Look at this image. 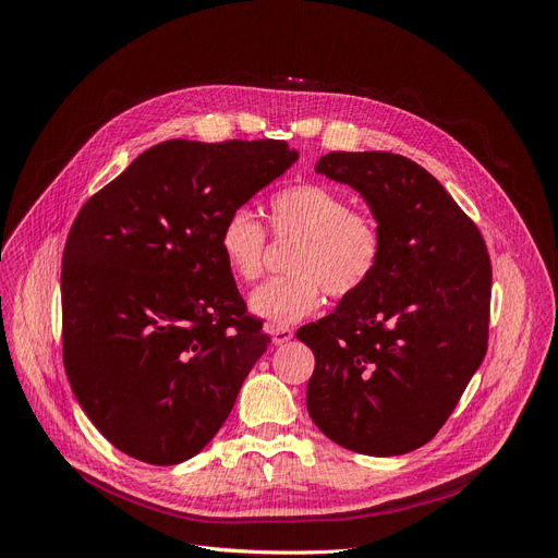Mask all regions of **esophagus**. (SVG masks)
<instances>
[{
	"label": "esophagus",
	"instance_id": "34e87169",
	"mask_svg": "<svg viewBox=\"0 0 558 558\" xmlns=\"http://www.w3.org/2000/svg\"><path fill=\"white\" fill-rule=\"evenodd\" d=\"M271 339H274L276 345H282V343L294 339V330H291V328H271Z\"/></svg>",
	"mask_w": 558,
	"mask_h": 558
}]
</instances>
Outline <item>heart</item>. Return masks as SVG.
<instances>
[{
    "label": "heart",
    "mask_w": 558,
    "mask_h": 558,
    "mask_svg": "<svg viewBox=\"0 0 558 558\" xmlns=\"http://www.w3.org/2000/svg\"><path fill=\"white\" fill-rule=\"evenodd\" d=\"M276 238H299L284 278L257 287L248 307L269 328H287L312 316L332 299H350L373 280L383 257V230L373 215L353 210L335 187L294 183L278 190L267 205ZM219 251L228 269L244 282L262 274L264 228L246 210L234 208L219 228Z\"/></svg>",
    "instance_id": "b5f03b06"
}]
</instances>
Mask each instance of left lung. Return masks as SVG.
Here are the masks:
<instances>
[{
    "instance_id": "left-lung-1",
    "label": "left lung",
    "mask_w": 558,
    "mask_h": 558,
    "mask_svg": "<svg viewBox=\"0 0 558 558\" xmlns=\"http://www.w3.org/2000/svg\"><path fill=\"white\" fill-rule=\"evenodd\" d=\"M316 171L357 190L383 230L360 294L296 337L314 353L307 412L330 441L396 457L444 427L488 345L490 257L429 171L387 151H332Z\"/></svg>"
}]
</instances>
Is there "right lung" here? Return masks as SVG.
<instances>
[{
	"mask_svg": "<svg viewBox=\"0 0 558 558\" xmlns=\"http://www.w3.org/2000/svg\"><path fill=\"white\" fill-rule=\"evenodd\" d=\"M299 154L284 140H167L87 198L63 251V362L85 416L133 459L213 441L271 343L219 251L228 213Z\"/></svg>",
	"mask_w": 558,
	"mask_h": 558,
	"instance_id": "obj_1",
	"label": "right lung"
}]
</instances>
